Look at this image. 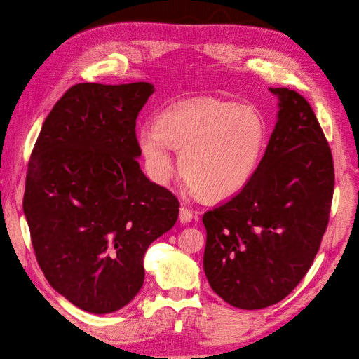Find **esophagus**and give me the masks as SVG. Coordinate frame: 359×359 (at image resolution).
Returning <instances> with one entry per match:
<instances>
[{
  "label": "esophagus",
  "instance_id": "obj_1",
  "mask_svg": "<svg viewBox=\"0 0 359 359\" xmlns=\"http://www.w3.org/2000/svg\"><path fill=\"white\" fill-rule=\"evenodd\" d=\"M191 219H193V212L190 210V209H187V208H182L180 209V215H179V220H180V223H183V224H187V223H190L191 222Z\"/></svg>",
  "mask_w": 359,
  "mask_h": 359
}]
</instances>
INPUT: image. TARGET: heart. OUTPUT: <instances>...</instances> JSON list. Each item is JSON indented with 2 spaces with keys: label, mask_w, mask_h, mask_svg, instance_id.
Returning a JSON list of instances; mask_svg holds the SVG:
<instances>
[{
  "label": "heart",
  "mask_w": 359,
  "mask_h": 359,
  "mask_svg": "<svg viewBox=\"0 0 359 359\" xmlns=\"http://www.w3.org/2000/svg\"><path fill=\"white\" fill-rule=\"evenodd\" d=\"M266 135V122L255 108L196 97L170 107L158 122H144L137 143L151 179L165 183L175 175L173 147L180 151V172L189 186L208 200H224L257 172Z\"/></svg>",
  "instance_id": "heart-1"
}]
</instances>
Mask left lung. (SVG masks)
<instances>
[{
    "label": "left lung",
    "instance_id": "left-lung-1",
    "mask_svg": "<svg viewBox=\"0 0 359 359\" xmlns=\"http://www.w3.org/2000/svg\"><path fill=\"white\" fill-rule=\"evenodd\" d=\"M277 123L260 166L229 201L203 215V269L210 287L243 310L285 298L310 270L330 220L331 149L298 92L270 88Z\"/></svg>",
    "mask_w": 359,
    "mask_h": 359
}]
</instances>
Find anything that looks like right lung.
<instances>
[{"mask_svg":"<svg viewBox=\"0 0 359 359\" xmlns=\"http://www.w3.org/2000/svg\"><path fill=\"white\" fill-rule=\"evenodd\" d=\"M153 92L149 82L74 85L31 153L22 208L36 262L50 287L92 314L136 297L147 247L179 216L176 196L137 162L136 118Z\"/></svg>","mask_w":359,"mask_h":359,"instance_id":"1","label":"right lung"}]
</instances>
